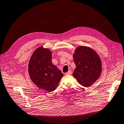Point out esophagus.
<instances>
[{"mask_svg": "<svg viewBox=\"0 0 124 124\" xmlns=\"http://www.w3.org/2000/svg\"><path fill=\"white\" fill-rule=\"evenodd\" d=\"M72 74V71H70V70H69L67 72H66V73H65V74L66 75H71V74Z\"/></svg>", "mask_w": 124, "mask_h": 124, "instance_id": "esophagus-1", "label": "esophagus"}]
</instances>
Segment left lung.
Here are the masks:
<instances>
[{"instance_id": "8db88e82", "label": "left lung", "mask_w": 124, "mask_h": 124, "mask_svg": "<svg viewBox=\"0 0 124 124\" xmlns=\"http://www.w3.org/2000/svg\"><path fill=\"white\" fill-rule=\"evenodd\" d=\"M73 58L76 68L73 76L82 86H91L102 72V62L99 56L92 49L80 46L76 49Z\"/></svg>"}]
</instances>
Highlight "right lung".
<instances>
[{
	"label": "right lung",
	"mask_w": 124,
	"mask_h": 124,
	"mask_svg": "<svg viewBox=\"0 0 124 124\" xmlns=\"http://www.w3.org/2000/svg\"><path fill=\"white\" fill-rule=\"evenodd\" d=\"M31 80L39 88L50 92L58 86L63 74L52 62V53L41 46L32 54L29 62Z\"/></svg>",
	"instance_id": "right-lung-1"
}]
</instances>
